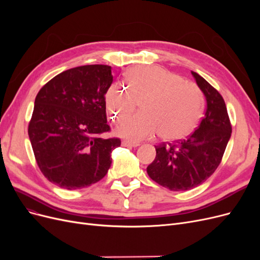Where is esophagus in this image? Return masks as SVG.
<instances>
[{
  "instance_id": "obj_1",
  "label": "esophagus",
  "mask_w": 260,
  "mask_h": 260,
  "mask_svg": "<svg viewBox=\"0 0 260 260\" xmlns=\"http://www.w3.org/2000/svg\"><path fill=\"white\" fill-rule=\"evenodd\" d=\"M122 145L123 146H129V147H138L140 145L139 142H132V141H127L124 140L122 141Z\"/></svg>"
}]
</instances>
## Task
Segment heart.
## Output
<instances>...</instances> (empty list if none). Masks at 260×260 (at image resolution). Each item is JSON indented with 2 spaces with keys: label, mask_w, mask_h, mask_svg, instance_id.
I'll return each mask as SVG.
<instances>
[{
  "label": "heart",
  "mask_w": 260,
  "mask_h": 260,
  "mask_svg": "<svg viewBox=\"0 0 260 260\" xmlns=\"http://www.w3.org/2000/svg\"><path fill=\"white\" fill-rule=\"evenodd\" d=\"M128 90L113 84L105 94V105L115 121H120L141 101V113L125 118L116 133L139 142L156 135L165 141L187 137L199 124L205 109V96L198 84L160 66L132 68L125 76Z\"/></svg>",
  "instance_id": "b5f03b06"
}]
</instances>
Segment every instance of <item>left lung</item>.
I'll return each mask as SVG.
<instances>
[{"mask_svg": "<svg viewBox=\"0 0 260 260\" xmlns=\"http://www.w3.org/2000/svg\"><path fill=\"white\" fill-rule=\"evenodd\" d=\"M206 98L205 116L191 136L175 143L155 146L156 157L147 175L170 191H186L202 184L221 162L232 127L220 93L199 74L192 72Z\"/></svg>", "mask_w": 260, "mask_h": 260, "instance_id": "obj_1", "label": "left lung"}]
</instances>
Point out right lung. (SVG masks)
Here are the masks:
<instances>
[{
	"label": "right lung",
	"instance_id": "add662e5",
	"mask_svg": "<svg viewBox=\"0 0 260 260\" xmlns=\"http://www.w3.org/2000/svg\"><path fill=\"white\" fill-rule=\"evenodd\" d=\"M112 67L85 65L55 76L39 91L28 135L39 168L50 182L66 190L103 179L118 138L101 137L107 124L105 94Z\"/></svg>",
	"mask_w": 260,
	"mask_h": 260
}]
</instances>
